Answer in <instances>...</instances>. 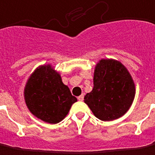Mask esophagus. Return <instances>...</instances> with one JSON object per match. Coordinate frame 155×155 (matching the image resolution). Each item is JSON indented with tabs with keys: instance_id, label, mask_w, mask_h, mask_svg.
<instances>
[{
	"instance_id": "obj_1",
	"label": "esophagus",
	"mask_w": 155,
	"mask_h": 155,
	"mask_svg": "<svg viewBox=\"0 0 155 155\" xmlns=\"http://www.w3.org/2000/svg\"><path fill=\"white\" fill-rule=\"evenodd\" d=\"M78 100L81 101H84V94H81V96H78Z\"/></svg>"
}]
</instances>
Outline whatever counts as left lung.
<instances>
[{"label": "left lung", "mask_w": 155, "mask_h": 155, "mask_svg": "<svg viewBox=\"0 0 155 155\" xmlns=\"http://www.w3.org/2000/svg\"><path fill=\"white\" fill-rule=\"evenodd\" d=\"M93 84L84 100L97 118L112 121L126 113L134 99L135 86L121 63L101 59L96 67Z\"/></svg>", "instance_id": "left-lung-1"}]
</instances>
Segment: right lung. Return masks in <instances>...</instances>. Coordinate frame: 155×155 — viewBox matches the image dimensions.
<instances>
[{
	"mask_svg": "<svg viewBox=\"0 0 155 155\" xmlns=\"http://www.w3.org/2000/svg\"><path fill=\"white\" fill-rule=\"evenodd\" d=\"M25 100L34 116L48 123H58L77 101L61 77L50 65L37 69L26 85Z\"/></svg>",
	"mask_w": 155,
	"mask_h": 155,
	"instance_id": "obj_1",
	"label": "right lung"
}]
</instances>
